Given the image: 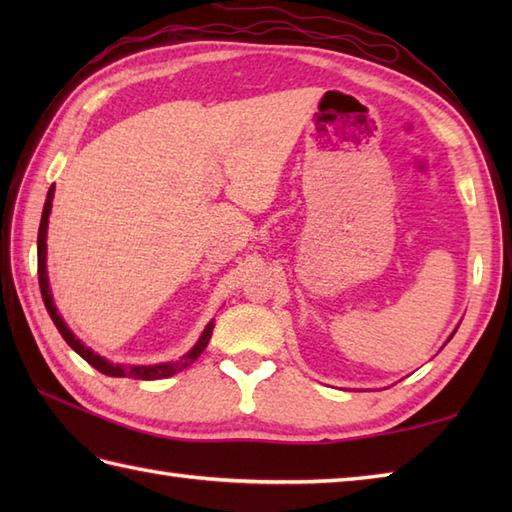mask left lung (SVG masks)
I'll return each instance as SVG.
<instances>
[{
  "label": "left lung",
  "instance_id": "obj_1",
  "mask_svg": "<svg viewBox=\"0 0 512 512\" xmlns=\"http://www.w3.org/2000/svg\"><path fill=\"white\" fill-rule=\"evenodd\" d=\"M453 334H455V332H453ZM453 334H451V336H449V341H451V339H453Z\"/></svg>",
  "mask_w": 512,
  "mask_h": 512
}]
</instances>
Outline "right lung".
<instances>
[{"label": "right lung", "instance_id": "obj_1", "mask_svg": "<svg viewBox=\"0 0 512 512\" xmlns=\"http://www.w3.org/2000/svg\"><path fill=\"white\" fill-rule=\"evenodd\" d=\"M52 200H54V184L48 189L46 195V204H43V213H41V224H39V235H37V273H39V288H41V297L43 303H46V310L50 314V319L57 325V330L61 332V336L65 339L72 350L79 354L83 361H88L94 369H99L101 374L105 376H116V378H138V380H160V378H169L173 374L182 372L184 367H189L195 358H198L204 350L206 345H209V339L213 334L215 323L209 321L206 323V328L202 330L200 339L195 341V345L187 354H182L178 361H167V363H154V365H121V363H112L107 361L105 356L96 354L92 347L85 345L81 339H76V334L68 328V323L63 321V317L59 314L57 306H54V297H52V290H50V281H48V217L52 211Z\"/></svg>", "mask_w": 512, "mask_h": 512}]
</instances>
